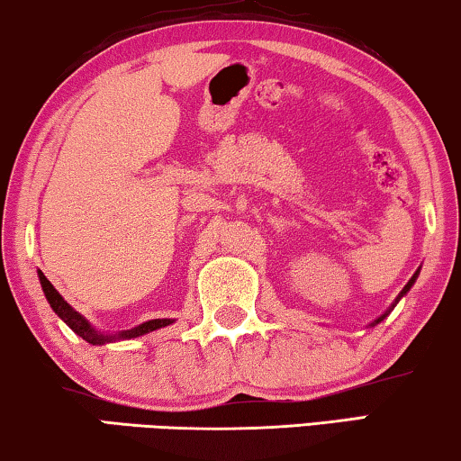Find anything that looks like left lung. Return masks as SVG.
<instances>
[{
    "label": "left lung",
    "instance_id": "8db88e82",
    "mask_svg": "<svg viewBox=\"0 0 461 461\" xmlns=\"http://www.w3.org/2000/svg\"><path fill=\"white\" fill-rule=\"evenodd\" d=\"M418 275H420V270H416V275H413V276H411V278H410V283H408V285H405V286H403V291H402V293H399V297H397V299H395V303H393V305H391V308H389V312H391V310H393V308H395V305H397V303H399V299H402V297H403V295H405V293H408V291H410V289H411V285H413V283H416V278H418ZM389 312H384V313H383V316H380V318H376V320H375V322H372V324H370V326H375V324H378V322H380V320H384V318H386V316H389Z\"/></svg>",
    "mask_w": 461,
    "mask_h": 461
}]
</instances>
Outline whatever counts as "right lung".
<instances>
[{"mask_svg":"<svg viewBox=\"0 0 461 461\" xmlns=\"http://www.w3.org/2000/svg\"><path fill=\"white\" fill-rule=\"evenodd\" d=\"M39 280H41L43 293H45V297H48L51 310L56 312L58 316L62 318L64 322L77 332L78 337H83L85 341L91 343V345H105V343H112V341H122V339H135V337L148 335V332H151V330H158V329H162V326H168V324L175 322V320H170V318H156V320H149V322L139 324L131 330H120V332H116V335H105V332L93 329V326L89 324V320L83 318L81 313L72 308V305L66 302V299L59 295L56 289H53V285L50 283L48 278H45L41 270H39Z\"/></svg>","mask_w":461,"mask_h":461,"instance_id":"right-lung-1","label":"right lung"}]
</instances>
